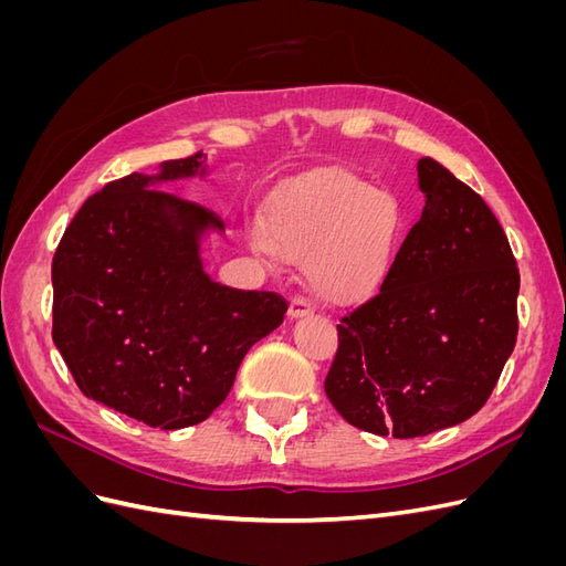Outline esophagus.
<instances>
[{
	"label": "esophagus",
	"instance_id": "obj_1",
	"mask_svg": "<svg viewBox=\"0 0 566 566\" xmlns=\"http://www.w3.org/2000/svg\"><path fill=\"white\" fill-rule=\"evenodd\" d=\"M287 314H290V318L312 316L314 314V304H312V300H306V297H295L293 302H290Z\"/></svg>",
	"mask_w": 566,
	"mask_h": 566
}]
</instances>
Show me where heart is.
<instances>
[{"label":"heart","instance_id":"heart-1","mask_svg":"<svg viewBox=\"0 0 566 566\" xmlns=\"http://www.w3.org/2000/svg\"><path fill=\"white\" fill-rule=\"evenodd\" d=\"M399 202L352 172H325L283 193L269 231H254L266 254L306 262L316 295L335 304L368 297L385 281L401 238Z\"/></svg>","mask_w":566,"mask_h":566}]
</instances>
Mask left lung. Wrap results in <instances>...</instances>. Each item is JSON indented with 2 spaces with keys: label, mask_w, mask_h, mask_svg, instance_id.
Listing matches in <instances>:
<instances>
[{
  "label": "left lung",
  "mask_w": 566,
  "mask_h": 566,
  "mask_svg": "<svg viewBox=\"0 0 566 566\" xmlns=\"http://www.w3.org/2000/svg\"><path fill=\"white\" fill-rule=\"evenodd\" d=\"M424 208L380 293L339 318L325 394L364 432L413 439L472 418L517 342L520 269L484 198L432 158Z\"/></svg>",
  "instance_id": "obj_1"
}]
</instances>
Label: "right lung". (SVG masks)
I'll list each match as a JSON object with an SVG mask.
<instances>
[{"mask_svg":"<svg viewBox=\"0 0 566 566\" xmlns=\"http://www.w3.org/2000/svg\"><path fill=\"white\" fill-rule=\"evenodd\" d=\"M202 153L134 172L82 205L51 262L54 335L84 397L160 430L210 418L287 302L202 271L198 238L219 214L156 181L191 177Z\"/></svg>","mask_w":566,"mask_h":566,"instance_id":"1","label":"right lung"}]
</instances>
